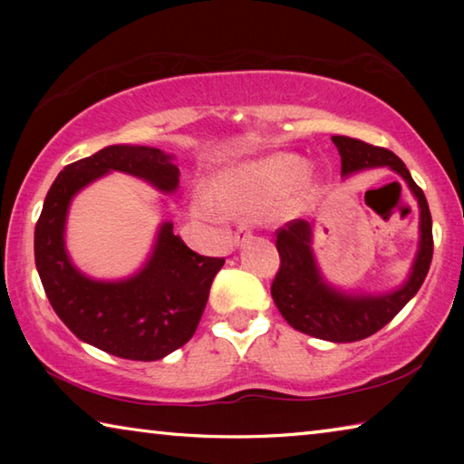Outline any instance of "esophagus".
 Wrapping results in <instances>:
<instances>
[{"mask_svg":"<svg viewBox=\"0 0 464 464\" xmlns=\"http://www.w3.org/2000/svg\"><path fill=\"white\" fill-rule=\"evenodd\" d=\"M247 239H251V229L249 227H239L237 233H235V246H243Z\"/></svg>","mask_w":464,"mask_h":464,"instance_id":"esophagus-1","label":"esophagus"}]
</instances>
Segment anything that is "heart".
<instances>
[{"mask_svg": "<svg viewBox=\"0 0 464 464\" xmlns=\"http://www.w3.org/2000/svg\"><path fill=\"white\" fill-rule=\"evenodd\" d=\"M315 186L313 171L293 153H268L256 160L231 163L208 182V196L196 194L190 213L213 221L221 210L231 215L262 213L274 218L295 215Z\"/></svg>", "mask_w": 464, "mask_h": 464, "instance_id": "1", "label": "heart"}]
</instances>
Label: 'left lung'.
Instances as JSON below:
<instances>
[{"label": "left lung", "instance_id": "8db88e82", "mask_svg": "<svg viewBox=\"0 0 464 464\" xmlns=\"http://www.w3.org/2000/svg\"><path fill=\"white\" fill-rule=\"evenodd\" d=\"M342 157V178L372 168H389L415 196L420 207V243L410 276L391 293H345L324 278L313 254V221L288 223L276 235L280 270L272 282V298L280 315L290 327L319 340L348 343L358 342L382 329L418 293L428 276L434 239L431 215L421 188L413 182L410 169L389 149L368 145L364 140L335 135L332 137Z\"/></svg>", "mask_w": 464, "mask_h": 464}]
</instances>
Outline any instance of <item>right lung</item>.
<instances>
[{"label":"right lung","instance_id":"add662e5","mask_svg":"<svg viewBox=\"0 0 464 464\" xmlns=\"http://www.w3.org/2000/svg\"><path fill=\"white\" fill-rule=\"evenodd\" d=\"M110 171L135 176L163 194L179 186L174 155L145 145H110L69 163L46 194L34 229L38 276L59 319L82 342L108 354L153 362L194 335L210 285L225 257L198 256L163 221L147 262L121 280L83 274L69 257L65 227L72 200Z\"/></svg>","mask_w":464,"mask_h":464}]
</instances>
